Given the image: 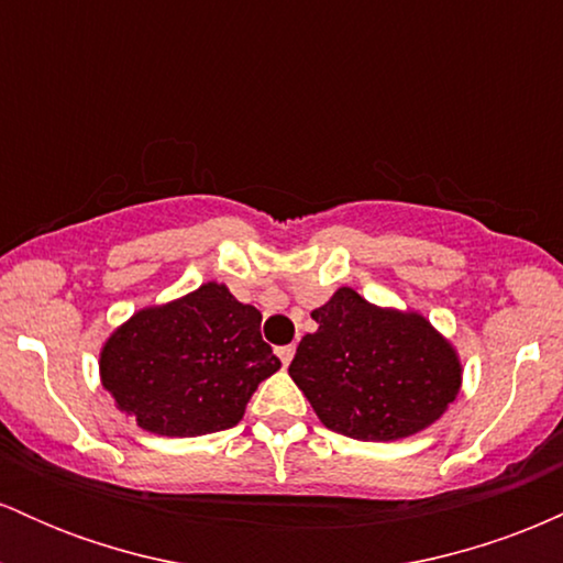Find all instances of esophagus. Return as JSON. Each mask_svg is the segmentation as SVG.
<instances>
[{
  "instance_id": "1",
  "label": "esophagus",
  "mask_w": 563,
  "mask_h": 563,
  "mask_svg": "<svg viewBox=\"0 0 563 563\" xmlns=\"http://www.w3.org/2000/svg\"><path fill=\"white\" fill-rule=\"evenodd\" d=\"M294 354H296V346H294V344H288V346H280V349H277V357H280L283 367H288V365H290V360H294Z\"/></svg>"
}]
</instances>
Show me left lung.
I'll return each instance as SVG.
<instances>
[{
  "label": "left lung",
  "mask_w": 563,
  "mask_h": 563,
  "mask_svg": "<svg viewBox=\"0 0 563 563\" xmlns=\"http://www.w3.org/2000/svg\"><path fill=\"white\" fill-rule=\"evenodd\" d=\"M288 373L322 426L363 442L418 434L461 391L457 352L418 312L380 309L339 288L314 309Z\"/></svg>",
  "instance_id": "left-lung-1"
}]
</instances>
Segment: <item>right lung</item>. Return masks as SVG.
<instances>
[{"mask_svg": "<svg viewBox=\"0 0 563 563\" xmlns=\"http://www.w3.org/2000/svg\"><path fill=\"white\" fill-rule=\"evenodd\" d=\"M262 312L228 286L134 312L100 352L102 386L137 426L161 437L232 429L251 394L280 367L262 341Z\"/></svg>", "mask_w": 563, "mask_h": 563, "instance_id": "obj_1", "label": "right lung"}]
</instances>
